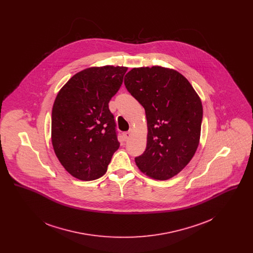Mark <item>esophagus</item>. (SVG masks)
<instances>
[{
  "mask_svg": "<svg viewBox=\"0 0 253 253\" xmlns=\"http://www.w3.org/2000/svg\"><path fill=\"white\" fill-rule=\"evenodd\" d=\"M132 134V130H129L128 132H123V137H124V139L125 140H128L130 137H131V135Z\"/></svg>",
  "mask_w": 253,
  "mask_h": 253,
  "instance_id": "obj_1",
  "label": "esophagus"
}]
</instances>
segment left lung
<instances>
[{
  "mask_svg": "<svg viewBox=\"0 0 253 253\" xmlns=\"http://www.w3.org/2000/svg\"><path fill=\"white\" fill-rule=\"evenodd\" d=\"M124 84L145 109L147 146L135 157L147 176L167 180L192 160L200 140L202 102L189 81L162 66L132 68Z\"/></svg>",
  "mask_w": 253,
  "mask_h": 253,
  "instance_id": "1",
  "label": "left lung"
}]
</instances>
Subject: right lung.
<instances>
[{"label": "right lung", "mask_w": 253, "mask_h": 253, "mask_svg": "<svg viewBox=\"0 0 253 253\" xmlns=\"http://www.w3.org/2000/svg\"><path fill=\"white\" fill-rule=\"evenodd\" d=\"M127 67L106 65L77 73L58 93L52 109L51 139L64 169L80 180L101 177L120 148L109 101Z\"/></svg>", "instance_id": "right-lung-1"}]
</instances>
